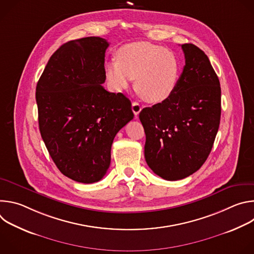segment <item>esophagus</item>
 Returning a JSON list of instances; mask_svg holds the SVG:
<instances>
[{
  "mask_svg": "<svg viewBox=\"0 0 254 254\" xmlns=\"http://www.w3.org/2000/svg\"><path fill=\"white\" fill-rule=\"evenodd\" d=\"M141 105L138 103V102H136V101H133L132 102V105H131V110H132V112H133V114L135 115V116H137L139 113H140V111H141Z\"/></svg>",
  "mask_w": 254,
  "mask_h": 254,
  "instance_id": "obj_1",
  "label": "esophagus"
}]
</instances>
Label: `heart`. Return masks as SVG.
Returning a JSON list of instances; mask_svg holds the SVG:
<instances>
[{"label": "heart", "mask_w": 254, "mask_h": 254, "mask_svg": "<svg viewBox=\"0 0 254 254\" xmlns=\"http://www.w3.org/2000/svg\"><path fill=\"white\" fill-rule=\"evenodd\" d=\"M118 59L104 64L106 81L115 91L134 86L142 99L151 103L167 100L176 91L182 64L179 56L160 45L134 42L121 47Z\"/></svg>", "instance_id": "heart-1"}]
</instances>
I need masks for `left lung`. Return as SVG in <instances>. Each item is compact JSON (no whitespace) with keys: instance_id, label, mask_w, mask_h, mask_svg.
Masks as SVG:
<instances>
[{"instance_id":"left-lung-1","label":"left lung","mask_w":254,"mask_h":254,"mask_svg":"<svg viewBox=\"0 0 254 254\" xmlns=\"http://www.w3.org/2000/svg\"><path fill=\"white\" fill-rule=\"evenodd\" d=\"M182 49L185 66L176 91L139 113L146 162L168 181L184 179L202 167L221 117L220 82L209 58L194 44H183Z\"/></svg>"}]
</instances>
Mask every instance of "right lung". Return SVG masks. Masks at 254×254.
I'll list each match as a JSON object with an SVG mask.
<instances>
[{
  "mask_svg": "<svg viewBox=\"0 0 254 254\" xmlns=\"http://www.w3.org/2000/svg\"><path fill=\"white\" fill-rule=\"evenodd\" d=\"M108 46L100 37L63 44L36 86L39 129L49 155L64 176L84 184L104 177L116 134L133 119L130 100L101 85Z\"/></svg>",
  "mask_w": 254,
  "mask_h": 254,
  "instance_id": "1",
  "label": "right lung"
}]
</instances>
